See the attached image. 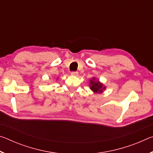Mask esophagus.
<instances>
[{"mask_svg":"<svg viewBox=\"0 0 153 153\" xmlns=\"http://www.w3.org/2000/svg\"><path fill=\"white\" fill-rule=\"evenodd\" d=\"M71 75H72V76H77L79 75V74L77 71H72L71 73Z\"/></svg>","mask_w":153,"mask_h":153,"instance_id":"34e87169","label":"esophagus"}]
</instances>
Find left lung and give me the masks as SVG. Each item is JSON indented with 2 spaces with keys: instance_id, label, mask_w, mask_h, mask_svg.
<instances>
[{
  "instance_id": "8db88e82",
  "label": "left lung",
  "mask_w": 153,
  "mask_h": 153,
  "mask_svg": "<svg viewBox=\"0 0 153 153\" xmlns=\"http://www.w3.org/2000/svg\"><path fill=\"white\" fill-rule=\"evenodd\" d=\"M90 89L94 92H101L102 90L105 88V87H103V85L99 82H95L94 78H93L90 82Z\"/></svg>"
}]
</instances>
